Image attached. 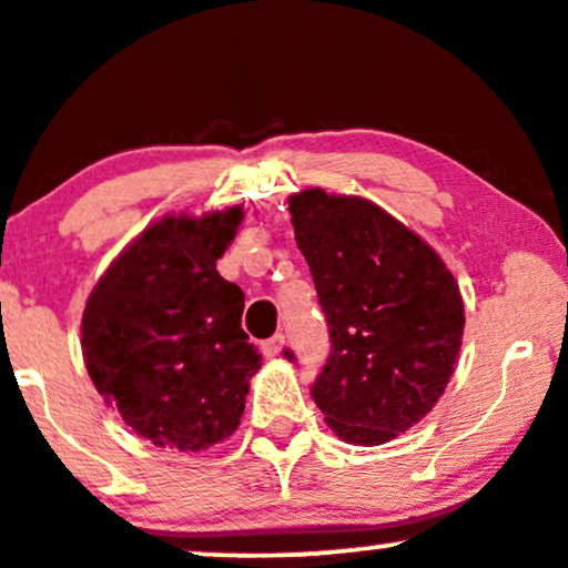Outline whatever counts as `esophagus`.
Here are the masks:
<instances>
[{
    "label": "esophagus",
    "mask_w": 568,
    "mask_h": 568,
    "mask_svg": "<svg viewBox=\"0 0 568 568\" xmlns=\"http://www.w3.org/2000/svg\"><path fill=\"white\" fill-rule=\"evenodd\" d=\"M282 347H284V334H273L271 339L261 342V349H263L265 358H276V355L282 353Z\"/></svg>",
    "instance_id": "34e87169"
}]
</instances>
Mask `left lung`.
<instances>
[{"mask_svg":"<svg viewBox=\"0 0 568 568\" xmlns=\"http://www.w3.org/2000/svg\"><path fill=\"white\" fill-rule=\"evenodd\" d=\"M290 213L332 342L313 400L345 443H387L422 422L450 382L466 321L458 284L374 202L305 189Z\"/></svg>","mask_w":568,"mask_h":568,"instance_id":"1","label":"left lung"}]
</instances>
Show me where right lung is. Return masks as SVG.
<instances>
[{
	"label": "right lung",
	"instance_id": "add662e5",
	"mask_svg": "<svg viewBox=\"0 0 568 568\" xmlns=\"http://www.w3.org/2000/svg\"><path fill=\"white\" fill-rule=\"evenodd\" d=\"M240 223V207L158 221L83 311L91 382L152 445L197 453L240 426L261 353L242 328L244 292L215 271Z\"/></svg>",
	"mask_w": 568,
	"mask_h": 568
}]
</instances>
